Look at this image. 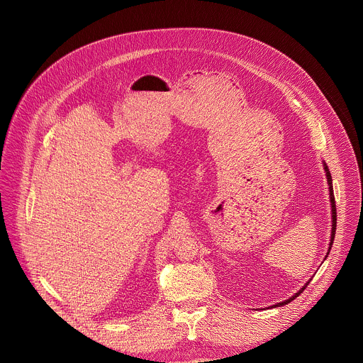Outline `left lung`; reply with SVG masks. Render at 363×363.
I'll list each match as a JSON object with an SVG mask.
<instances>
[{"label":"left lung","instance_id":"1","mask_svg":"<svg viewBox=\"0 0 363 363\" xmlns=\"http://www.w3.org/2000/svg\"><path fill=\"white\" fill-rule=\"evenodd\" d=\"M324 170H325V176H327V182H328V189H330V201H331V213H333V228H331V240H330V249H328V252H327V256H328V253H330V250H331V246H333V242H334V236H335V229H337V208H335V199H334V191H333V180H331V174H330V170H328V167H327V164L324 163ZM325 256V257H327ZM309 285V282L299 291V292H296L294 296H291L289 299H286L285 302H282V303H277V305H274V308H279V306H284V305H288L289 302H292L294 299H296L305 289H306V286Z\"/></svg>","mask_w":363,"mask_h":363}]
</instances>
